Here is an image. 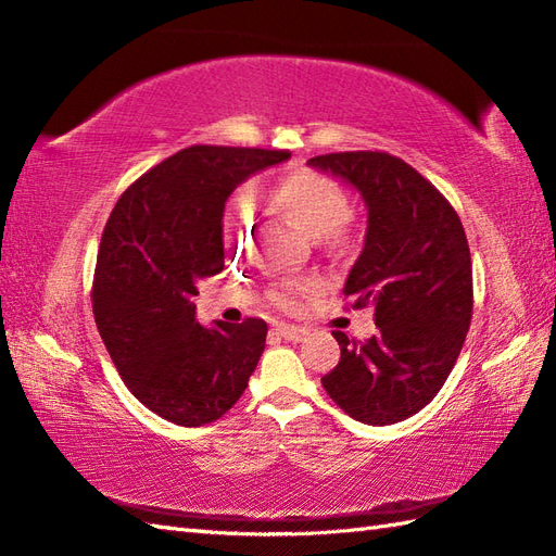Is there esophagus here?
Returning <instances> with one entry per match:
<instances>
[{"label":"esophagus","instance_id":"1","mask_svg":"<svg viewBox=\"0 0 556 556\" xmlns=\"http://www.w3.org/2000/svg\"><path fill=\"white\" fill-rule=\"evenodd\" d=\"M277 334L287 341H303L308 337V329L296 327V325H277Z\"/></svg>","mask_w":556,"mask_h":556}]
</instances>
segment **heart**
Listing matches in <instances>:
<instances>
[{"label": "heart", "instance_id": "1", "mask_svg": "<svg viewBox=\"0 0 556 556\" xmlns=\"http://www.w3.org/2000/svg\"><path fill=\"white\" fill-rule=\"evenodd\" d=\"M271 200L275 205L289 215L301 229L308 231L315 239H337L344 231L349 217V198L337 181L327 179L315 172H291L271 186ZM253 231V212L243 195H233L222 215V243L224 251L231 257H239ZM303 287L296 281H285L275 289V301L281 308L296 305Z\"/></svg>", "mask_w": 556, "mask_h": 556}]
</instances>
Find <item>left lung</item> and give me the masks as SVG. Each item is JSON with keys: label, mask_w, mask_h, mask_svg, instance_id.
Masks as SVG:
<instances>
[{"label": "left lung", "mask_w": 556, "mask_h": 556, "mask_svg": "<svg viewBox=\"0 0 556 556\" xmlns=\"http://www.w3.org/2000/svg\"><path fill=\"white\" fill-rule=\"evenodd\" d=\"M308 164L351 184L368 210L344 296H356L353 308L372 305L377 325L365 344L334 332L341 358L323 387L361 422L406 420L446 382L473 317L464 224L425 176L387 152H332Z\"/></svg>", "instance_id": "8db88e82"}]
</instances>
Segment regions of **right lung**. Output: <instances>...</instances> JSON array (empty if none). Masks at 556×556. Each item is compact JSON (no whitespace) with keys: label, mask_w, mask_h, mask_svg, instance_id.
Returning a JSON list of instances; mask_svg holds the SVG:
<instances>
[{"label":"right lung","mask_w":556,"mask_h":556,"mask_svg":"<svg viewBox=\"0 0 556 556\" xmlns=\"http://www.w3.org/2000/svg\"><path fill=\"white\" fill-rule=\"evenodd\" d=\"M287 150L191 146L126 188L104 224L92 313L131 394L160 418L200 428L248 387L267 323L195 320L198 285L224 269L222 215L248 176Z\"/></svg>","instance_id":"1"}]
</instances>
